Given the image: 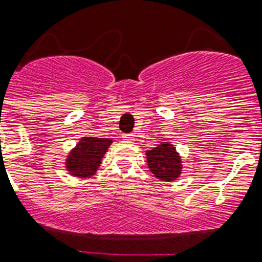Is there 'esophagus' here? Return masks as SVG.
<instances>
[{
  "mask_svg": "<svg viewBox=\"0 0 262 262\" xmlns=\"http://www.w3.org/2000/svg\"><path fill=\"white\" fill-rule=\"evenodd\" d=\"M122 138H124L125 141H129V142H135L136 141V136L135 135H122Z\"/></svg>",
  "mask_w": 262,
  "mask_h": 262,
  "instance_id": "esophagus-1",
  "label": "esophagus"
}]
</instances>
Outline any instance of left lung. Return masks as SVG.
Segmentation results:
<instances>
[{"label": "left lung", "instance_id": "1", "mask_svg": "<svg viewBox=\"0 0 262 262\" xmlns=\"http://www.w3.org/2000/svg\"><path fill=\"white\" fill-rule=\"evenodd\" d=\"M148 168L160 181L172 182L182 174V160L172 142L164 140L162 142L145 151Z\"/></svg>", "mask_w": 262, "mask_h": 262}]
</instances>
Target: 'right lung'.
Wrapping results in <instances>:
<instances>
[{"label":"right lung","mask_w":262,"mask_h":262,"mask_svg":"<svg viewBox=\"0 0 262 262\" xmlns=\"http://www.w3.org/2000/svg\"><path fill=\"white\" fill-rule=\"evenodd\" d=\"M112 138L81 137L65 158V169L77 179H90L100 168Z\"/></svg>","instance_id":"right-lung-1"}]
</instances>
